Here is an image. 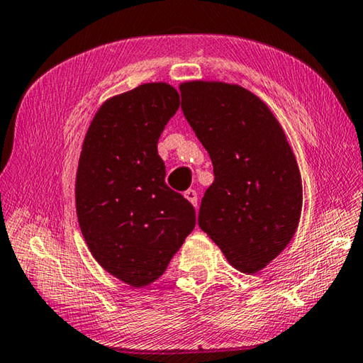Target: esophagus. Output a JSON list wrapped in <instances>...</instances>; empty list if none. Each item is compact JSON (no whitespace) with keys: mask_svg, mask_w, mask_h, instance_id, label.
I'll use <instances>...</instances> for the list:
<instances>
[{"mask_svg":"<svg viewBox=\"0 0 363 363\" xmlns=\"http://www.w3.org/2000/svg\"><path fill=\"white\" fill-rule=\"evenodd\" d=\"M184 196H186V199L190 201V203H192V206L196 208V205H199V195H196V190L189 189L187 192L184 194Z\"/></svg>","mask_w":363,"mask_h":363,"instance_id":"esophagus-1","label":"esophagus"}]
</instances>
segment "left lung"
<instances>
[{"mask_svg": "<svg viewBox=\"0 0 363 363\" xmlns=\"http://www.w3.org/2000/svg\"><path fill=\"white\" fill-rule=\"evenodd\" d=\"M184 116L210 153L214 182L199 225L232 267L256 274L291 242L303 208L296 157L272 110L223 82L179 84Z\"/></svg>", "mask_w": 363, "mask_h": 363, "instance_id": "left-lung-1", "label": "left lung"}]
</instances>
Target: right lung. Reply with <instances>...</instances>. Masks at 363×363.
Masks as SVG:
<instances>
[{
  "mask_svg": "<svg viewBox=\"0 0 363 363\" xmlns=\"http://www.w3.org/2000/svg\"><path fill=\"white\" fill-rule=\"evenodd\" d=\"M179 94L163 82L110 97L86 131L77 169L78 224L91 255L133 288L167 270L195 227V210L164 184L157 144Z\"/></svg>",
  "mask_w": 363,
  "mask_h": 363,
  "instance_id": "right-lung-1",
  "label": "right lung"
}]
</instances>
